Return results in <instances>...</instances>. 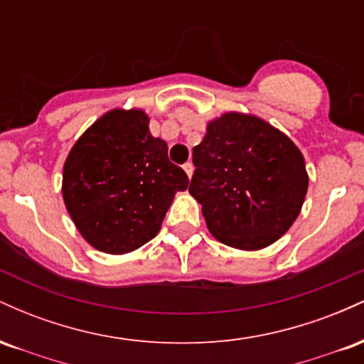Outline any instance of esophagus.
<instances>
[{
	"label": "esophagus",
	"mask_w": 364,
	"mask_h": 364,
	"mask_svg": "<svg viewBox=\"0 0 364 364\" xmlns=\"http://www.w3.org/2000/svg\"><path fill=\"white\" fill-rule=\"evenodd\" d=\"M183 169H185L188 178H191V174H193V164H191V162H186V164L183 166Z\"/></svg>",
	"instance_id": "1"
}]
</instances>
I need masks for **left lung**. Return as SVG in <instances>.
Here are the masks:
<instances>
[{"label": "left lung", "instance_id": "8db88e82", "mask_svg": "<svg viewBox=\"0 0 364 364\" xmlns=\"http://www.w3.org/2000/svg\"><path fill=\"white\" fill-rule=\"evenodd\" d=\"M190 193L208 231L237 250H260L291 228L308 191L303 154L257 116L225 112L193 149Z\"/></svg>", "mask_w": 364, "mask_h": 364}]
</instances>
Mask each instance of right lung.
I'll return each instance as SVG.
<instances>
[{
    "instance_id": "obj_1",
    "label": "right lung",
    "mask_w": 364,
    "mask_h": 364,
    "mask_svg": "<svg viewBox=\"0 0 364 364\" xmlns=\"http://www.w3.org/2000/svg\"><path fill=\"white\" fill-rule=\"evenodd\" d=\"M186 173L140 109H112L77 140L63 168V200L87 243L104 253L140 248L161 229Z\"/></svg>"
}]
</instances>
